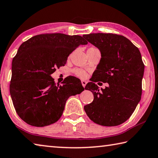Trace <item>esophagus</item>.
<instances>
[{"instance_id": "34e87169", "label": "esophagus", "mask_w": 158, "mask_h": 158, "mask_svg": "<svg viewBox=\"0 0 158 158\" xmlns=\"http://www.w3.org/2000/svg\"><path fill=\"white\" fill-rule=\"evenodd\" d=\"M86 84H87V81H85V80H82V81H81V84H82L83 86L85 87V85H86Z\"/></svg>"}]
</instances>
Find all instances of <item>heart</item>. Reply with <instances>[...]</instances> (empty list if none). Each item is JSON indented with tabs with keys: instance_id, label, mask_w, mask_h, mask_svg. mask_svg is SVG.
<instances>
[{
	"instance_id": "1",
	"label": "heart",
	"mask_w": 158,
	"mask_h": 158,
	"mask_svg": "<svg viewBox=\"0 0 158 158\" xmlns=\"http://www.w3.org/2000/svg\"><path fill=\"white\" fill-rule=\"evenodd\" d=\"M97 50V49L94 47H90L88 50ZM73 73L77 77H78L79 78H81V79H84L87 76L86 72L82 69H80V68H76V69H74L73 70Z\"/></svg>"
}]
</instances>
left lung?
Here are the masks:
<instances>
[{
    "instance_id": "8db88e82",
    "label": "left lung",
    "mask_w": 158,
    "mask_h": 158,
    "mask_svg": "<svg viewBox=\"0 0 158 158\" xmlns=\"http://www.w3.org/2000/svg\"><path fill=\"white\" fill-rule=\"evenodd\" d=\"M84 38L101 52L102 58L85 90L93 93L94 99L84 106L92 121L105 127L125 122L141 99L144 64L141 53L125 36L112 33L84 34ZM108 82L99 90L95 84Z\"/></svg>"
}]
</instances>
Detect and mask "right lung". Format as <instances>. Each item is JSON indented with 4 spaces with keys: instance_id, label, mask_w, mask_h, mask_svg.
<instances>
[{
    "instance_id": "right-lung-1",
    "label": "right lung",
    "mask_w": 158,
    "mask_h": 158,
    "mask_svg": "<svg viewBox=\"0 0 158 158\" xmlns=\"http://www.w3.org/2000/svg\"><path fill=\"white\" fill-rule=\"evenodd\" d=\"M88 42L79 35L43 34L19 47L11 64L10 92L16 113L27 124L43 127L58 121L65 102L84 88L77 77L68 76L56 85L51 74L66 64L68 56Z\"/></svg>"
}]
</instances>
